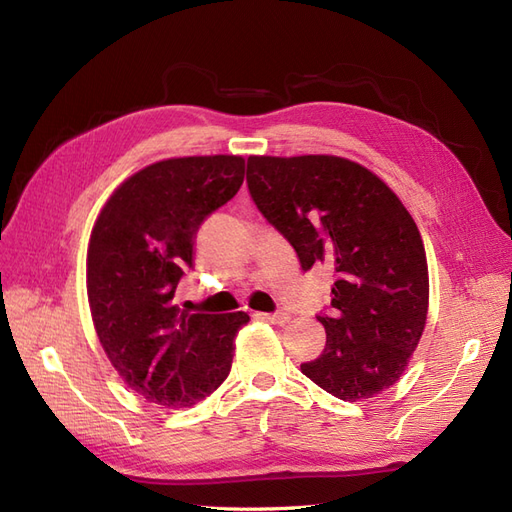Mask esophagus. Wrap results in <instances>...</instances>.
Returning a JSON list of instances; mask_svg holds the SVG:
<instances>
[{"label": "esophagus", "instance_id": "34e87169", "mask_svg": "<svg viewBox=\"0 0 512 512\" xmlns=\"http://www.w3.org/2000/svg\"><path fill=\"white\" fill-rule=\"evenodd\" d=\"M256 318H260V320H265V322H271V324H286L288 320H290V316L288 314H282V312H277V314H256Z\"/></svg>", "mask_w": 512, "mask_h": 512}]
</instances>
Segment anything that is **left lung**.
Masks as SVG:
<instances>
[{
	"instance_id": "left-lung-1",
	"label": "left lung",
	"mask_w": 512,
	"mask_h": 512,
	"mask_svg": "<svg viewBox=\"0 0 512 512\" xmlns=\"http://www.w3.org/2000/svg\"><path fill=\"white\" fill-rule=\"evenodd\" d=\"M247 188L299 256L331 269V314L316 316L327 346L301 371L344 401L393 386L423 335L429 273L421 232L397 194L337 156L247 158Z\"/></svg>"
}]
</instances>
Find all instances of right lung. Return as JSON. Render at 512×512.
Returning a JSON list of instances; mask_svg holds the SVG:
<instances>
[{
    "label": "right lung",
    "mask_w": 512,
    "mask_h": 512,
    "mask_svg": "<svg viewBox=\"0 0 512 512\" xmlns=\"http://www.w3.org/2000/svg\"><path fill=\"white\" fill-rule=\"evenodd\" d=\"M241 156L151 164L106 200L87 250V297L117 374L151 404L188 408L228 378L232 342L250 316L175 305L196 232L243 183Z\"/></svg>",
    "instance_id": "1"
}]
</instances>
